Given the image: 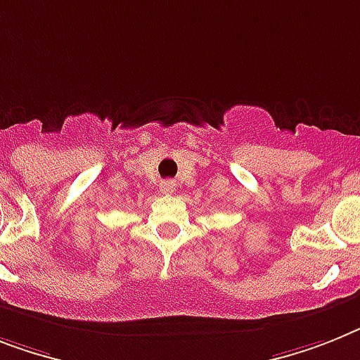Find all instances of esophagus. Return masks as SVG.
<instances>
[{"instance_id": "34e87169", "label": "esophagus", "mask_w": 360, "mask_h": 360, "mask_svg": "<svg viewBox=\"0 0 360 360\" xmlns=\"http://www.w3.org/2000/svg\"><path fill=\"white\" fill-rule=\"evenodd\" d=\"M163 191H165V193H173V191H174L173 182H167V184H165V186H163Z\"/></svg>"}]
</instances>
